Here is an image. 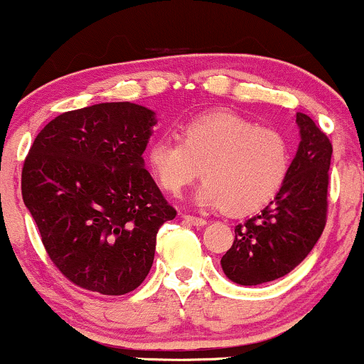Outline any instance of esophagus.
Here are the masks:
<instances>
[{
	"label": "esophagus",
	"instance_id": "34e87169",
	"mask_svg": "<svg viewBox=\"0 0 364 364\" xmlns=\"http://www.w3.org/2000/svg\"><path fill=\"white\" fill-rule=\"evenodd\" d=\"M183 219L193 225H205L207 224L205 219H202V217H196V215H183Z\"/></svg>",
	"mask_w": 364,
	"mask_h": 364
}]
</instances>
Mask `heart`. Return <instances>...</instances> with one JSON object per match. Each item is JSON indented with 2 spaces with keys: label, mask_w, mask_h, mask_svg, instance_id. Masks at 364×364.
<instances>
[{
  "label": "heart",
  "mask_w": 364,
  "mask_h": 364,
  "mask_svg": "<svg viewBox=\"0 0 364 364\" xmlns=\"http://www.w3.org/2000/svg\"><path fill=\"white\" fill-rule=\"evenodd\" d=\"M145 159L168 193H181L202 168L205 179L195 191L198 205L250 214L282 188L291 168V147L279 129L258 127L231 111H210L181 124L178 140H154Z\"/></svg>",
  "instance_id": "obj_1"
}]
</instances>
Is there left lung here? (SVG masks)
<instances>
[{
    "label": "left lung",
    "mask_w": 364,
    "mask_h": 364,
    "mask_svg": "<svg viewBox=\"0 0 364 364\" xmlns=\"http://www.w3.org/2000/svg\"><path fill=\"white\" fill-rule=\"evenodd\" d=\"M298 152L275 198L258 215L237 224L235 243L220 258L224 274L241 286L275 281L298 267L327 223L332 144L308 114L296 112Z\"/></svg>",
    "instance_id": "1"
}]
</instances>
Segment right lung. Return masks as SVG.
<instances>
[{"label":"right lung","instance_id":"add662e5","mask_svg":"<svg viewBox=\"0 0 364 364\" xmlns=\"http://www.w3.org/2000/svg\"><path fill=\"white\" fill-rule=\"evenodd\" d=\"M156 123L139 104H94L49 121L28 150L23 203L75 286L121 296L150 272L159 228L176 217L141 157Z\"/></svg>","mask_w":364,"mask_h":364}]
</instances>
